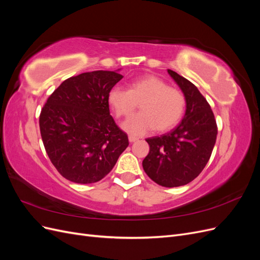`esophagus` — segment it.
I'll use <instances>...</instances> for the list:
<instances>
[{
	"mask_svg": "<svg viewBox=\"0 0 260 260\" xmlns=\"http://www.w3.org/2000/svg\"><path fill=\"white\" fill-rule=\"evenodd\" d=\"M139 139L137 138V137H133V136H129V142H131V143H133V142H136V141H138Z\"/></svg>",
	"mask_w": 260,
	"mask_h": 260,
	"instance_id": "1",
	"label": "esophagus"
}]
</instances>
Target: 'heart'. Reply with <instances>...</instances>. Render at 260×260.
Segmentation results:
<instances>
[{"label": "heart", "mask_w": 260, "mask_h": 260, "mask_svg": "<svg viewBox=\"0 0 260 260\" xmlns=\"http://www.w3.org/2000/svg\"><path fill=\"white\" fill-rule=\"evenodd\" d=\"M108 103L118 118L130 117L140 104L141 113L125 121L122 128L142 136L154 128L158 132L174 128L183 116L186 100L182 91L159 77L146 75L131 81L128 90L114 86L108 93Z\"/></svg>", "instance_id": "b5f03b06"}]
</instances>
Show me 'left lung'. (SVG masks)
<instances>
[{
    "instance_id": "left-lung-1",
    "label": "left lung",
    "mask_w": 260,
    "mask_h": 260,
    "mask_svg": "<svg viewBox=\"0 0 260 260\" xmlns=\"http://www.w3.org/2000/svg\"><path fill=\"white\" fill-rule=\"evenodd\" d=\"M186 100L182 121L160 137L146 139L149 153L142 165L146 175L165 187L190 183L208 162L217 139L214 113L199 89L184 77L168 69Z\"/></svg>"
}]
</instances>
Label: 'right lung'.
<instances>
[{
    "instance_id": "obj_1",
    "label": "right lung",
    "mask_w": 260,
    "mask_h": 260,
    "mask_svg": "<svg viewBox=\"0 0 260 260\" xmlns=\"http://www.w3.org/2000/svg\"><path fill=\"white\" fill-rule=\"evenodd\" d=\"M122 78L107 70L70 77L42 108L39 124L46 154L72 182L102 180L129 145L127 133L116 124L108 105L109 91Z\"/></svg>"
}]
</instances>
